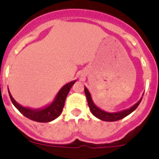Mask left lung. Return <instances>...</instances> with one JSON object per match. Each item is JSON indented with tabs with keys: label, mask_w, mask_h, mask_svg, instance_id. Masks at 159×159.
Masks as SVG:
<instances>
[{
	"label": "left lung",
	"mask_w": 159,
	"mask_h": 159,
	"mask_svg": "<svg viewBox=\"0 0 159 159\" xmlns=\"http://www.w3.org/2000/svg\"><path fill=\"white\" fill-rule=\"evenodd\" d=\"M84 94H85L86 98H87L88 104H89L90 111H91V113L93 114V115H94V116H95L96 118H98V119L105 121H115L125 118L126 116L130 115L131 112L134 111L138 108V106H139V104H140L144 94H142V97L141 98L140 100H139L137 103L134 104L133 106H131V108L117 112H108L101 109L100 108H98V107L94 103L92 98H91V94H90L89 91L86 87H84Z\"/></svg>",
	"instance_id": "obj_1"
}]
</instances>
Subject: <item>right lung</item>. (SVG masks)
<instances>
[{
    "label": "right lung",
    "instance_id": "obj_1",
    "mask_svg": "<svg viewBox=\"0 0 159 159\" xmlns=\"http://www.w3.org/2000/svg\"><path fill=\"white\" fill-rule=\"evenodd\" d=\"M76 81L77 80L70 81L69 83L64 85L59 90L53 102L49 105L41 108H31L22 106L13 98L9 90L8 93L13 105L26 118H29L32 121H38V122H50V121L56 119L61 114L62 110L65 106L67 95L69 93L70 88L76 82Z\"/></svg>",
    "mask_w": 159,
    "mask_h": 159
}]
</instances>
